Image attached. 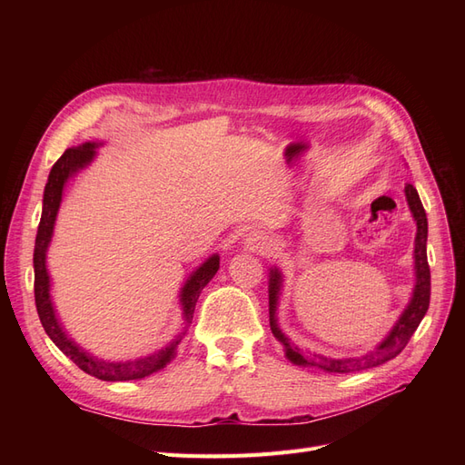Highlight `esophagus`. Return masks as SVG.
<instances>
[{
  "label": "esophagus",
  "mask_w": 465,
  "mask_h": 465,
  "mask_svg": "<svg viewBox=\"0 0 465 465\" xmlns=\"http://www.w3.org/2000/svg\"><path fill=\"white\" fill-rule=\"evenodd\" d=\"M242 246L246 250H252V252H267V250H270V242H267V238L263 234L256 232V231L244 234Z\"/></svg>",
  "instance_id": "1"
}]
</instances>
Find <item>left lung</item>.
I'll return each mask as SVG.
<instances>
[{
  "label": "left lung",
  "mask_w": 465,
  "mask_h": 465,
  "mask_svg": "<svg viewBox=\"0 0 465 465\" xmlns=\"http://www.w3.org/2000/svg\"><path fill=\"white\" fill-rule=\"evenodd\" d=\"M405 200L407 205L411 209V215L417 223V234H415V250H413V260H415V287L411 292L410 304L403 308V312L393 323V328L388 331V335L380 341L374 349L367 351L364 355L359 357H341L333 359L320 353H306V351L299 349L294 343H291L285 331L281 330L279 320H277V306L281 289H283V275H281L279 267H272L270 270V326L273 335L283 345L285 357L292 362L299 364V367H312L326 372H355V371H367L378 364H384L386 361H391L398 357L407 341L411 340V335L419 328L420 320L425 318L429 311V301H430V270L427 262V234H429V224H427V213L423 209V203L419 200L417 190L407 184L405 186Z\"/></svg>",
  "instance_id": "8db88e82"
}]
</instances>
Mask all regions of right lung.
<instances>
[{
  "label": "right lung",
  "mask_w": 465,
  "mask_h": 465,
  "mask_svg": "<svg viewBox=\"0 0 465 465\" xmlns=\"http://www.w3.org/2000/svg\"><path fill=\"white\" fill-rule=\"evenodd\" d=\"M101 145L103 143L85 142L77 147L67 149L62 157L55 161V164L52 166V171L48 174V182L45 186V200H42V215H40V224L36 232V242H35V256H33L35 301H36V311L42 322V328H45L50 340L65 357L72 359L81 371H85L87 374L98 380H106V382H125V380H139L153 372H159L176 357V349L192 323L195 302L200 299V292L219 270V254L209 256L203 263L195 267V270L190 273V277L184 281V285H182L178 299H180L182 320H184V323H182V330L178 331V335H174V340L168 345H164L163 349H157L145 357H137L130 361H104V359L94 357L93 353H89V351L83 349L75 340H72L69 333L64 330L52 302V294H50L52 283H50V273L46 267V254L54 236L55 219H58V211L62 205L67 180H72L81 171H85V168L94 161L96 149Z\"/></svg>",
  "instance_id": "obj_1"
}]
</instances>
